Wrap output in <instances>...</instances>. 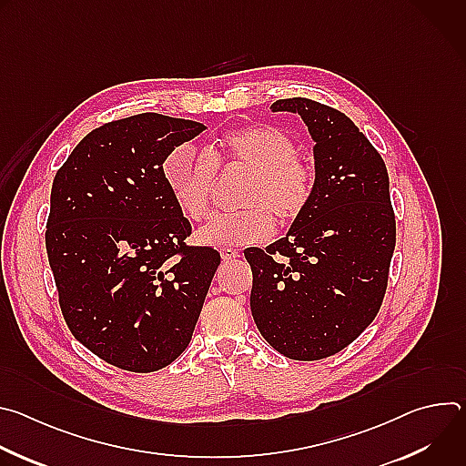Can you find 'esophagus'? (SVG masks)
<instances>
[{
    "mask_svg": "<svg viewBox=\"0 0 466 466\" xmlns=\"http://www.w3.org/2000/svg\"><path fill=\"white\" fill-rule=\"evenodd\" d=\"M219 252H221L223 261H234V259L239 258V252L236 248H230V247H223Z\"/></svg>",
    "mask_w": 466,
    "mask_h": 466,
    "instance_id": "1",
    "label": "esophagus"
}]
</instances>
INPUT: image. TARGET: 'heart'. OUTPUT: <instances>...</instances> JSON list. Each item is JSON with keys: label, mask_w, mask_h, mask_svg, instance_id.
<instances>
[{"label": "heart", "mask_w": 466, "mask_h": 466, "mask_svg": "<svg viewBox=\"0 0 466 466\" xmlns=\"http://www.w3.org/2000/svg\"><path fill=\"white\" fill-rule=\"evenodd\" d=\"M250 171L234 214H218L197 239L212 247H245L275 234V217L282 223L299 219L315 191V171L299 157L297 142L273 125H248L227 132L210 147L198 151L180 144L164 160V178L184 218L201 221L210 212L218 169Z\"/></svg>", "instance_id": "obj_1"}]
</instances>
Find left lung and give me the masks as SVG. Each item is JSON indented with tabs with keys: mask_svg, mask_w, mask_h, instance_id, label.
Listing matches in <instances>:
<instances>
[{
	"mask_svg": "<svg viewBox=\"0 0 466 466\" xmlns=\"http://www.w3.org/2000/svg\"><path fill=\"white\" fill-rule=\"evenodd\" d=\"M299 112L315 142V191L286 238L247 248L250 311L263 339L289 360L315 361L349 347L385 297L396 221L383 158L343 112L306 97Z\"/></svg>",
	"mask_w": 466,
	"mask_h": 466,
	"instance_id": "obj_1",
	"label": "left lung"
}]
</instances>
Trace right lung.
Segmentation results:
<instances>
[{
  "instance_id": "1",
  "label": "right lung",
  "mask_w": 466,
  "mask_h": 466,
  "mask_svg": "<svg viewBox=\"0 0 466 466\" xmlns=\"http://www.w3.org/2000/svg\"><path fill=\"white\" fill-rule=\"evenodd\" d=\"M205 128L157 112L110 121L53 178L46 248L64 320L117 369L153 372L186 350L221 263L186 245L191 225L162 171Z\"/></svg>"
}]
</instances>
